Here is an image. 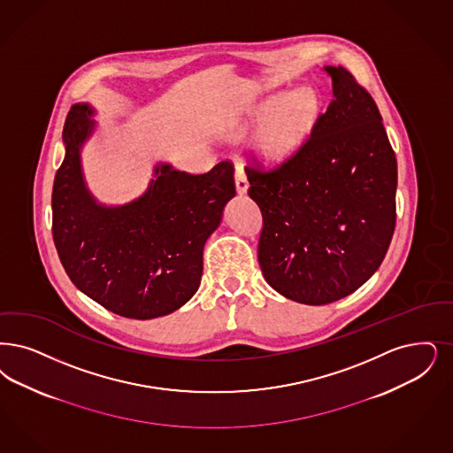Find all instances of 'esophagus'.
Segmentation results:
<instances>
[{
  "mask_svg": "<svg viewBox=\"0 0 453 453\" xmlns=\"http://www.w3.org/2000/svg\"><path fill=\"white\" fill-rule=\"evenodd\" d=\"M248 187H250V181L246 177L244 166L237 165V168H235V188H237L239 194H244V192H248Z\"/></svg>",
  "mask_w": 453,
  "mask_h": 453,
  "instance_id": "1",
  "label": "esophagus"
}]
</instances>
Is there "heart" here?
<instances>
[{
	"label": "heart",
	"mask_w": 453,
	"mask_h": 453,
	"mask_svg": "<svg viewBox=\"0 0 453 453\" xmlns=\"http://www.w3.org/2000/svg\"><path fill=\"white\" fill-rule=\"evenodd\" d=\"M317 96L310 89L281 92L270 99L259 112L263 123L274 119L266 136V146L273 155H281L305 131L317 111Z\"/></svg>",
	"instance_id": "obj_1"
}]
</instances>
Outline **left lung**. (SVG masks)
<instances>
[{
    "instance_id": "obj_1",
    "label": "left lung",
    "mask_w": 453,
    "mask_h": 453,
    "mask_svg": "<svg viewBox=\"0 0 453 453\" xmlns=\"http://www.w3.org/2000/svg\"><path fill=\"white\" fill-rule=\"evenodd\" d=\"M334 99L285 162L246 166L263 214L257 259L266 281L305 305H326L380 268L396 226L398 166L372 96L326 65Z\"/></svg>"
}]
</instances>
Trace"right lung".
Returning a JSON list of instances; mask_svg holds the SVG:
<instances>
[{"instance_id":"right-lung-1","label":"right lung","mask_w":453,"mask_h":453,"mask_svg":"<svg viewBox=\"0 0 453 453\" xmlns=\"http://www.w3.org/2000/svg\"><path fill=\"white\" fill-rule=\"evenodd\" d=\"M75 104L64 125L65 158L55 173L52 235L73 285L109 311L136 320L187 303L202 276V251L226 202L234 197V165L207 173L157 166L143 197L123 207L97 205L84 187L79 150L94 121Z\"/></svg>"}]
</instances>
